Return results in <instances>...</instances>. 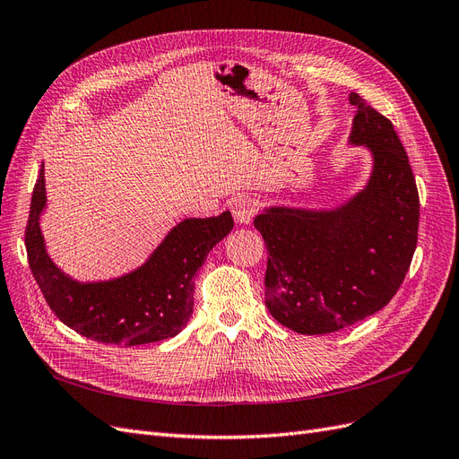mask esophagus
Wrapping results in <instances>:
<instances>
[{
    "label": "esophagus",
    "mask_w": 459,
    "mask_h": 459,
    "mask_svg": "<svg viewBox=\"0 0 459 459\" xmlns=\"http://www.w3.org/2000/svg\"><path fill=\"white\" fill-rule=\"evenodd\" d=\"M258 211V203L253 197H239L231 203V214L238 224H248Z\"/></svg>",
    "instance_id": "34e87169"
}]
</instances>
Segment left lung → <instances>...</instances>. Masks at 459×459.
I'll list each match as a JSON object with an SVG mask.
<instances>
[{"label": "left lung", "mask_w": 459, "mask_h": 459, "mask_svg": "<svg viewBox=\"0 0 459 459\" xmlns=\"http://www.w3.org/2000/svg\"><path fill=\"white\" fill-rule=\"evenodd\" d=\"M351 143L373 155L368 186L335 211L272 206L255 218L268 248L266 308L302 335H324L386 307L418 245L420 195L393 122L358 93Z\"/></svg>", "instance_id": "obj_1"}]
</instances>
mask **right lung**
<instances>
[{
  "label": "right lung",
  "instance_id": "add662e5",
  "mask_svg": "<svg viewBox=\"0 0 459 459\" xmlns=\"http://www.w3.org/2000/svg\"><path fill=\"white\" fill-rule=\"evenodd\" d=\"M46 206L44 166L36 179L26 253L49 308L80 335L105 344H147L178 335L193 312L197 270L211 248L233 228L231 212L187 218L166 235L143 266L118 280L78 283L66 277L46 253L39 214Z\"/></svg>",
  "mask_w": 459,
  "mask_h": 459
}]
</instances>
